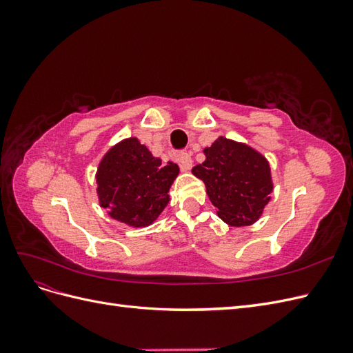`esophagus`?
Here are the masks:
<instances>
[{"instance_id": "1", "label": "esophagus", "mask_w": 353, "mask_h": 353, "mask_svg": "<svg viewBox=\"0 0 353 353\" xmlns=\"http://www.w3.org/2000/svg\"><path fill=\"white\" fill-rule=\"evenodd\" d=\"M178 162L181 165V168H183V170H190L191 168H193V159H191V154L190 153H181L178 154Z\"/></svg>"}]
</instances>
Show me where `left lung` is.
<instances>
[{
	"label": "left lung",
	"instance_id": "1",
	"mask_svg": "<svg viewBox=\"0 0 353 353\" xmlns=\"http://www.w3.org/2000/svg\"><path fill=\"white\" fill-rule=\"evenodd\" d=\"M205 162L191 172L206 185L218 216L231 227H249L258 221L274 190L268 159L252 145L218 137L203 148Z\"/></svg>",
	"mask_w": 353,
	"mask_h": 353
}]
</instances>
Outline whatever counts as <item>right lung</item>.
I'll return each instance as SVG.
<instances>
[{
	"instance_id": "add662e5",
	"label": "right lung",
	"mask_w": 353,
	"mask_h": 353,
	"mask_svg": "<svg viewBox=\"0 0 353 353\" xmlns=\"http://www.w3.org/2000/svg\"><path fill=\"white\" fill-rule=\"evenodd\" d=\"M178 175L176 163H163L137 137H130L101 157L95 191L110 218L132 228H145L168 206L169 190Z\"/></svg>"
}]
</instances>
